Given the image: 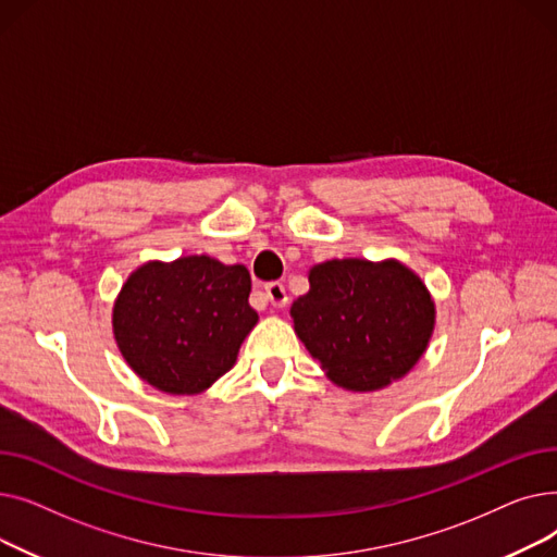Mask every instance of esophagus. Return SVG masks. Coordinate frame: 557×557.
Wrapping results in <instances>:
<instances>
[{
    "label": "esophagus",
    "instance_id": "esophagus-1",
    "mask_svg": "<svg viewBox=\"0 0 557 557\" xmlns=\"http://www.w3.org/2000/svg\"><path fill=\"white\" fill-rule=\"evenodd\" d=\"M267 298L271 300V305H273L275 309H282V307L288 302L284 284H282V282H269V284H267Z\"/></svg>",
    "mask_w": 557,
    "mask_h": 557
}]
</instances>
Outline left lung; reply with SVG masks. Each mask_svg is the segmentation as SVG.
I'll return each mask as SVG.
<instances>
[{"label": "left lung", "instance_id": "8db88e82", "mask_svg": "<svg viewBox=\"0 0 557 557\" xmlns=\"http://www.w3.org/2000/svg\"><path fill=\"white\" fill-rule=\"evenodd\" d=\"M290 318L336 386L370 393L420 361L435 305L424 282L397 259H332L309 271V294L290 305Z\"/></svg>", "mask_w": 557, "mask_h": 557}]
</instances>
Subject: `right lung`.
Returning a JSON list of instances; mask_svg holds the SVG:
<instances>
[{
  "label": "right lung",
  "instance_id": "right-lung-1",
  "mask_svg": "<svg viewBox=\"0 0 557 557\" xmlns=\"http://www.w3.org/2000/svg\"><path fill=\"white\" fill-rule=\"evenodd\" d=\"M250 273L208 255L149 261L122 286L112 332L126 363L171 395L208 391L234 361L257 311L248 302Z\"/></svg>",
  "mask_w": 557,
  "mask_h": 557
}]
</instances>
